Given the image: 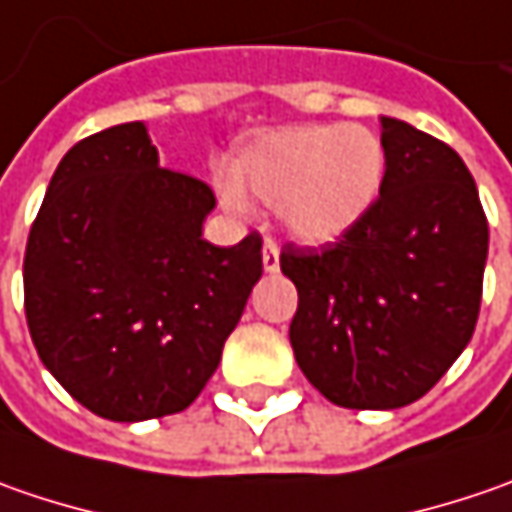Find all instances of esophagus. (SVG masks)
<instances>
[{
  "mask_svg": "<svg viewBox=\"0 0 512 512\" xmlns=\"http://www.w3.org/2000/svg\"><path fill=\"white\" fill-rule=\"evenodd\" d=\"M262 265H265L267 273H276L279 270V245L273 239H267L265 247H262Z\"/></svg>",
  "mask_w": 512,
  "mask_h": 512,
  "instance_id": "obj_1",
  "label": "esophagus"
}]
</instances>
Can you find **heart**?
Wrapping results in <instances>:
<instances>
[{"instance_id":"1","label":"heart","mask_w":512,"mask_h":512,"mask_svg":"<svg viewBox=\"0 0 512 512\" xmlns=\"http://www.w3.org/2000/svg\"><path fill=\"white\" fill-rule=\"evenodd\" d=\"M239 185L279 207L287 230L302 242H330L356 225L379 196L382 139L362 125H299L250 142L233 162ZM233 210L245 207L225 185Z\"/></svg>"}]
</instances>
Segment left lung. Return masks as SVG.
<instances>
[{
  "instance_id": "1",
  "label": "left lung",
  "mask_w": 512,
  "mask_h": 512,
  "mask_svg": "<svg viewBox=\"0 0 512 512\" xmlns=\"http://www.w3.org/2000/svg\"><path fill=\"white\" fill-rule=\"evenodd\" d=\"M384 179L362 219L325 247L285 245L299 290L296 362L325 399L396 410L459 359L479 319L487 216L450 145L382 119Z\"/></svg>"
}]
</instances>
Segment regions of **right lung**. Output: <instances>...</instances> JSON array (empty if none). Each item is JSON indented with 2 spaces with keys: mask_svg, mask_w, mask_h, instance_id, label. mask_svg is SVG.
Segmentation results:
<instances>
[{
  "mask_svg": "<svg viewBox=\"0 0 512 512\" xmlns=\"http://www.w3.org/2000/svg\"><path fill=\"white\" fill-rule=\"evenodd\" d=\"M213 205L202 179L159 168L142 122L62 156L30 227L25 316L42 364L90 413H179L219 367L262 276V236L210 245Z\"/></svg>",
  "mask_w": 512,
  "mask_h": 512,
  "instance_id": "obj_1",
  "label": "right lung"
}]
</instances>
